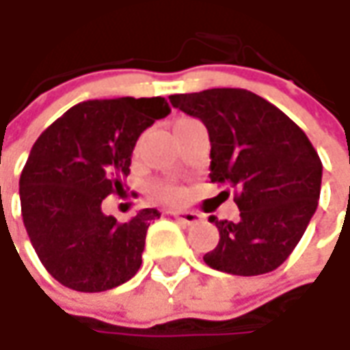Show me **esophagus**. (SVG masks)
<instances>
[{"mask_svg":"<svg viewBox=\"0 0 350 350\" xmlns=\"http://www.w3.org/2000/svg\"><path fill=\"white\" fill-rule=\"evenodd\" d=\"M171 214H173V218H175L177 222L187 224V226L196 224L200 218H202V214H198V212H191V210H175V212H171Z\"/></svg>","mask_w":350,"mask_h":350,"instance_id":"1","label":"esophagus"}]
</instances>
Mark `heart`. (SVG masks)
Segmentation results:
<instances>
[{"label":"heart","mask_w":350,"mask_h":350,"mask_svg":"<svg viewBox=\"0 0 350 350\" xmlns=\"http://www.w3.org/2000/svg\"><path fill=\"white\" fill-rule=\"evenodd\" d=\"M155 196L161 198V200H167V202H177V200H181L183 196H185V193H183V189L175 187V185L161 183V185L155 187Z\"/></svg>","instance_id":"1"}]
</instances>
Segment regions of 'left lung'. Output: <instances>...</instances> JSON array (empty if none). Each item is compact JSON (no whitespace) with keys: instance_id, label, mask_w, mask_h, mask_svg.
<instances>
[{"instance_id":"1","label":"left lung","mask_w":350,"mask_h":350,"mask_svg":"<svg viewBox=\"0 0 350 350\" xmlns=\"http://www.w3.org/2000/svg\"><path fill=\"white\" fill-rule=\"evenodd\" d=\"M169 101L208 130L210 181L237 189L239 220L210 216L220 241L204 262L239 276L278 269L317 208L323 165L312 142L280 109L247 89H206Z\"/></svg>"}]
</instances>
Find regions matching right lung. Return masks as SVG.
<instances>
[{
  "instance_id": "obj_1",
  "label": "right lung",
  "mask_w": 350,
  "mask_h": 350,
  "mask_svg": "<svg viewBox=\"0 0 350 350\" xmlns=\"http://www.w3.org/2000/svg\"><path fill=\"white\" fill-rule=\"evenodd\" d=\"M169 113L163 97L83 101L34 142L19 179L23 224L60 284L103 292L138 273L146 232L159 212L144 208L120 224L101 204L124 193L140 134Z\"/></svg>"
}]
</instances>
